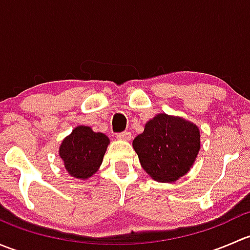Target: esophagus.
Returning <instances> with one entry per match:
<instances>
[{
    "label": "esophagus",
    "mask_w": 250,
    "mask_h": 250,
    "mask_svg": "<svg viewBox=\"0 0 250 250\" xmlns=\"http://www.w3.org/2000/svg\"><path fill=\"white\" fill-rule=\"evenodd\" d=\"M117 139L118 140H125V141H129L132 139V134L130 132H123V133H118L117 134Z\"/></svg>",
    "instance_id": "34e87169"
}]
</instances>
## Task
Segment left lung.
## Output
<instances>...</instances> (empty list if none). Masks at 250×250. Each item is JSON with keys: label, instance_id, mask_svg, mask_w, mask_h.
Segmentation results:
<instances>
[{"label": "left lung", "instance_id": "left-lung-1", "mask_svg": "<svg viewBox=\"0 0 250 250\" xmlns=\"http://www.w3.org/2000/svg\"><path fill=\"white\" fill-rule=\"evenodd\" d=\"M143 169L158 183H174L190 172L201 148L200 129L179 116L158 113L133 140Z\"/></svg>", "mask_w": 250, "mask_h": 250}]
</instances>
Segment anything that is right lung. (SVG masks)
<instances>
[{"instance_id":"right-lung-1","label":"right lung","mask_w":250,"mask_h":250,"mask_svg":"<svg viewBox=\"0 0 250 250\" xmlns=\"http://www.w3.org/2000/svg\"><path fill=\"white\" fill-rule=\"evenodd\" d=\"M110 139L88 125H78L59 146V156L72 178L87 180L98 172Z\"/></svg>"}]
</instances>
